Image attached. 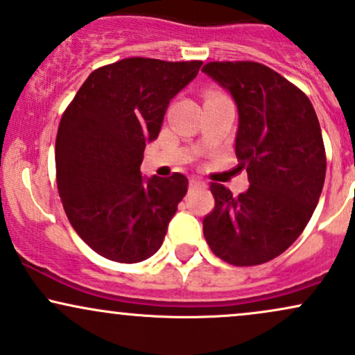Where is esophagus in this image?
I'll use <instances>...</instances> for the list:
<instances>
[{"instance_id": "esophagus-1", "label": "esophagus", "mask_w": 355, "mask_h": 355, "mask_svg": "<svg viewBox=\"0 0 355 355\" xmlns=\"http://www.w3.org/2000/svg\"><path fill=\"white\" fill-rule=\"evenodd\" d=\"M205 187H207V183L203 182V180H200V178H197V177H191L190 178V190L205 189Z\"/></svg>"}]
</instances>
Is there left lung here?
<instances>
[{
    "instance_id": "1",
    "label": "left lung",
    "mask_w": 355,
    "mask_h": 355,
    "mask_svg": "<svg viewBox=\"0 0 355 355\" xmlns=\"http://www.w3.org/2000/svg\"><path fill=\"white\" fill-rule=\"evenodd\" d=\"M202 71L237 103L235 155L250 182L240 195L211 183L203 235L227 263L260 266L299 239L319 202L327 166L319 120L302 89L266 64L210 61Z\"/></svg>"
}]
</instances>
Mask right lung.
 Instances as JSON below:
<instances>
[{"label":"right lung","mask_w":355,"mask_h":355,"mask_svg":"<svg viewBox=\"0 0 355 355\" xmlns=\"http://www.w3.org/2000/svg\"><path fill=\"white\" fill-rule=\"evenodd\" d=\"M202 61L125 58L96 68L61 116L56 185L64 214L96 254L120 263L152 257L185 197L173 173L145 180L146 141L160 133L170 100L197 76Z\"/></svg>","instance_id":"right-lung-1"}]
</instances>
